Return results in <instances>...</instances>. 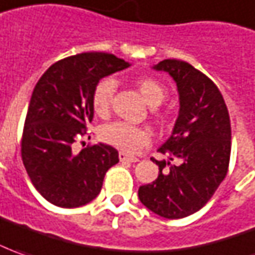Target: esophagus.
Wrapping results in <instances>:
<instances>
[{
	"instance_id": "34e87169",
	"label": "esophagus",
	"mask_w": 255,
	"mask_h": 255,
	"mask_svg": "<svg viewBox=\"0 0 255 255\" xmlns=\"http://www.w3.org/2000/svg\"><path fill=\"white\" fill-rule=\"evenodd\" d=\"M119 157H120L121 162H131V163H135V162H138V160H139L138 157L127 155L126 152H120V153H119Z\"/></svg>"
}]
</instances>
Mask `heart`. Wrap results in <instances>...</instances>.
I'll use <instances>...</instances> for the list:
<instances>
[{"label": "heart", "mask_w": 255, "mask_h": 255, "mask_svg": "<svg viewBox=\"0 0 255 255\" xmlns=\"http://www.w3.org/2000/svg\"><path fill=\"white\" fill-rule=\"evenodd\" d=\"M135 88L141 93L143 100L150 107H157L167 98V91L156 78L142 77L135 81ZM116 82L112 78H105L99 82L92 93V106L95 113L100 117H106L110 113L113 102ZM100 139L117 149L135 153L150 142V132L148 128L136 127L127 123H110L100 128Z\"/></svg>", "instance_id": "b5f03b06"}]
</instances>
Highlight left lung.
I'll use <instances>...</instances> for the list:
<instances>
[{
    "mask_svg": "<svg viewBox=\"0 0 255 255\" xmlns=\"http://www.w3.org/2000/svg\"><path fill=\"white\" fill-rule=\"evenodd\" d=\"M153 68L169 72L177 85L180 110L170 138L159 148L170 163L156 160L159 176L139 187L145 207L166 219L200 211L228 174L232 148L229 112L218 86L180 60H163Z\"/></svg>",
    "mask_w": 255,
    "mask_h": 255,
    "instance_id": "obj_1",
    "label": "left lung"
}]
</instances>
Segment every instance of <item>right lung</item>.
<instances>
[{
  "label": "right lung",
  "mask_w": 255,
  "mask_h": 255,
  "mask_svg": "<svg viewBox=\"0 0 255 255\" xmlns=\"http://www.w3.org/2000/svg\"><path fill=\"white\" fill-rule=\"evenodd\" d=\"M128 67L114 54L82 53L54 62L34 86L20 153L34 188L53 205H86L100 193L106 171L119 163V152L110 145H92L77 153L74 143L93 119L95 86Z\"/></svg>",
  "instance_id": "right-lung-1"
}]
</instances>
